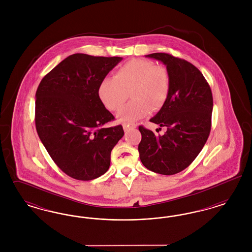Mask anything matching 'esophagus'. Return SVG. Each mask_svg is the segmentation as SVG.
Here are the masks:
<instances>
[{"label": "esophagus", "instance_id": "obj_1", "mask_svg": "<svg viewBox=\"0 0 252 252\" xmlns=\"http://www.w3.org/2000/svg\"><path fill=\"white\" fill-rule=\"evenodd\" d=\"M123 127H124V130L125 131H128L130 129H134L137 127V125L136 124H132V123H124L123 124Z\"/></svg>", "mask_w": 252, "mask_h": 252}]
</instances>
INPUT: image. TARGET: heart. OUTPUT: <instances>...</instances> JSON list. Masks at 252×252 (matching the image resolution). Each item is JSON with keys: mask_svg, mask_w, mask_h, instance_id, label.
Returning <instances> with one entry per match:
<instances>
[{"mask_svg": "<svg viewBox=\"0 0 252 252\" xmlns=\"http://www.w3.org/2000/svg\"><path fill=\"white\" fill-rule=\"evenodd\" d=\"M128 93L132 101L121 111V120L133 122L146 116L150 110H159L170 94L167 70L151 60L135 59L121 66L113 77L105 78L98 87L99 99L110 111L123 108Z\"/></svg>", "mask_w": 252, "mask_h": 252, "instance_id": "heart-1", "label": "heart"}]
</instances>
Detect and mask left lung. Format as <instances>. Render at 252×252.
I'll return each instance as SVG.
<instances>
[{
    "mask_svg": "<svg viewBox=\"0 0 252 252\" xmlns=\"http://www.w3.org/2000/svg\"><path fill=\"white\" fill-rule=\"evenodd\" d=\"M161 61L170 77L165 105L150 119L165 126L164 135L139 126L138 149L145 167L161 175H175L188 167L200 153L211 132L213 94L201 72L192 63L166 53L146 56ZM160 129V128H159Z\"/></svg>",
    "mask_w": 252,
    "mask_h": 252,
    "instance_id": "obj_1",
    "label": "left lung"
}]
</instances>
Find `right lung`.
Returning a JSON list of instances; mask_svg holds the SVG:
<instances>
[{"mask_svg": "<svg viewBox=\"0 0 252 252\" xmlns=\"http://www.w3.org/2000/svg\"><path fill=\"white\" fill-rule=\"evenodd\" d=\"M119 57L73 54L40 81L36 93V132L55 163L74 180L104 175L112 148L124 136L98 96V87Z\"/></svg>", "mask_w": 252, "mask_h": 252, "instance_id": "add662e5", "label": "right lung"}]
</instances>
